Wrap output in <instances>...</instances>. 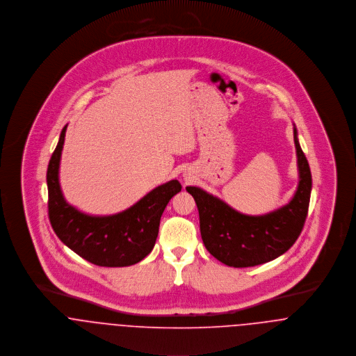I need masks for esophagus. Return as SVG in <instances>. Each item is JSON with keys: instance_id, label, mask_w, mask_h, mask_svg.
Wrapping results in <instances>:
<instances>
[{"instance_id": "34e87169", "label": "esophagus", "mask_w": 356, "mask_h": 356, "mask_svg": "<svg viewBox=\"0 0 356 356\" xmlns=\"http://www.w3.org/2000/svg\"><path fill=\"white\" fill-rule=\"evenodd\" d=\"M186 180H187V179H186Z\"/></svg>"}]
</instances>
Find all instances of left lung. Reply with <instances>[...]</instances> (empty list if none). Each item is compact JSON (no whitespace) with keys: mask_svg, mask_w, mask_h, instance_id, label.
<instances>
[{"mask_svg":"<svg viewBox=\"0 0 356 356\" xmlns=\"http://www.w3.org/2000/svg\"><path fill=\"white\" fill-rule=\"evenodd\" d=\"M299 184L292 199L262 216L238 213L224 200L199 187H186L199 211L200 235L206 250L232 268H250L276 259L300 235L310 203L312 172L293 127Z\"/></svg>","mask_w":356,"mask_h":356,"instance_id":"left-lung-1","label":"left lung"}]
</instances>
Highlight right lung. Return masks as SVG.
<instances>
[{"label": "right lung", "mask_w": 356, "mask_h": 356, "mask_svg": "<svg viewBox=\"0 0 356 356\" xmlns=\"http://www.w3.org/2000/svg\"><path fill=\"white\" fill-rule=\"evenodd\" d=\"M65 125L47 166L49 220L58 238L83 259L122 268L147 257L159 236V220L169 200L181 191L177 180L159 186L129 209L113 216H88L67 203L58 181Z\"/></svg>", "instance_id": "1"}]
</instances>
